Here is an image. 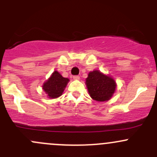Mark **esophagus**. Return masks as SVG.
Wrapping results in <instances>:
<instances>
[{"label":"esophagus","mask_w":157,"mask_h":157,"mask_svg":"<svg viewBox=\"0 0 157 157\" xmlns=\"http://www.w3.org/2000/svg\"><path fill=\"white\" fill-rule=\"evenodd\" d=\"M73 78L74 79V80H79V79H80V77H79V76H74V77H73Z\"/></svg>","instance_id":"esophagus-1"}]
</instances>
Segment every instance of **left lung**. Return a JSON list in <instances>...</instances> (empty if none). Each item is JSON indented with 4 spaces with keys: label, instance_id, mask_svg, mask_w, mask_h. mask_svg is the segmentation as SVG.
<instances>
[{
    "label": "left lung",
    "instance_id": "left-lung-1",
    "mask_svg": "<svg viewBox=\"0 0 157 157\" xmlns=\"http://www.w3.org/2000/svg\"><path fill=\"white\" fill-rule=\"evenodd\" d=\"M86 84L90 96L99 102L109 100L116 88L115 80L99 71H93L88 74Z\"/></svg>",
    "mask_w": 157,
    "mask_h": 157
}]
</instances>
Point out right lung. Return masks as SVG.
I'll return each instance as SVG.
<instances>
[{"instance_id":"obj_1","label":"right lung","mask_w":157,"mask_h":157,"mask_svg":"<svg viewBox=\"0 0 157 157\" xmlns=\"http://www.w3.org/2000/svg\"><path fill=\"white\" fill-rule=\"evenodd\" d=\"M68 81L69 79L64 78L58 71H55L50 78L44 83L42 87L49 98L55 99L62 95Z\"/></svg>"}]
</instances>
